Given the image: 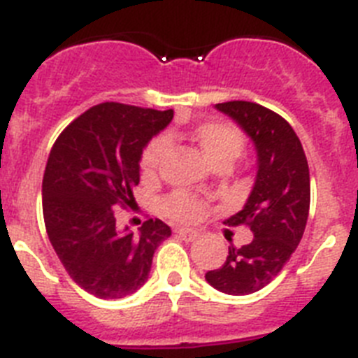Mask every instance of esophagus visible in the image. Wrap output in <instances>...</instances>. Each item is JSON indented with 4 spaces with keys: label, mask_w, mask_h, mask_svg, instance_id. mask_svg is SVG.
Segmentation results:
<instances>
[{
    "label": "esophagus",
    "mask_w": 358,
    "mask_h": 358,
    "mask_svg": "<svg viewBox=\"0 0 358 358\" xmlns=\"http://www.w3.org/2000/svg\"><path fill=\"white\" fill-rule=\"evenodd\" d=\"M176 233L181 236L182 240H186V242H192V240H195L199 236V231L189 229V227H179V229H176Z\"/></svg>",
    "instance_id": "esophagus-1"
}]
</instances>
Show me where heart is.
I'll return each mask as SVG.
<instances>
[{
    "label": "heart",
    "mask_w": 358,
    "mask_h": 358,
    "mask_svg": "<svg viewBox=\"0 0 358 358\" xmlns=\"http://www.w3.org/2000/svg\"><path fill=\"white\" fill-rule=\"evenodd\" d=\"M179 132H170L166 138H156L145 147L140 159V169L143 179H154L163 163L166 152H169V140L179 138ZM188 140L194 141L201 148L202 156L206 157L213 166L222 163L233 164L242 156L245 140L242 132L236 127L224 122H202L195 125L188 134H185ZM161 211L166 217L181 222H192L197 220L204 211V204L195 194H189L185 189H177L163 199L161 202Z\"/></svg>",
    "instance_id": "1"
}]
</instances>
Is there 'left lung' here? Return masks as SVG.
<instances>
[{
	"label": "left lung",
	"instance_id": "1",
	"mask_svg": "<svg viewBox=\"0 0 358 358\" xmlns=\"http://www.w3.org/2000/svg\"><path fill=\"white\" fill-rule=\"evenodd\" d=\"M215 107L251 138L258 170L248 202L227 218L229 226L251 227L255 238L229 245L224 265L208 271L206 281L224 294L245 296L268 285L301 242L310 210L308 163L294 129L274 110L243 100Z\"/></svg>",
	"mask_w": 358,
	"mask_h": 358
}]
</instances>
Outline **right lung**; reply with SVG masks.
<instances>
[{"mask_svg": "<svg viewBox=\"0 0 358 358\" xmlns=\"http://www.w3.org/2000/svg\"><path fill=\"white\" fill-rule=\"evenodd\" d=\"M173 110L118 102L91 107L61 132L43 177L46 233L71 280L100 299H122L148 280L157 245L172 235L159 218L134 235L116 210L134 204L143 148Z\"/></svg>", "mask_w": 358, "mask_h": 358, "instance_id": "add662e5", "label": "right lung"}]
</instances>
